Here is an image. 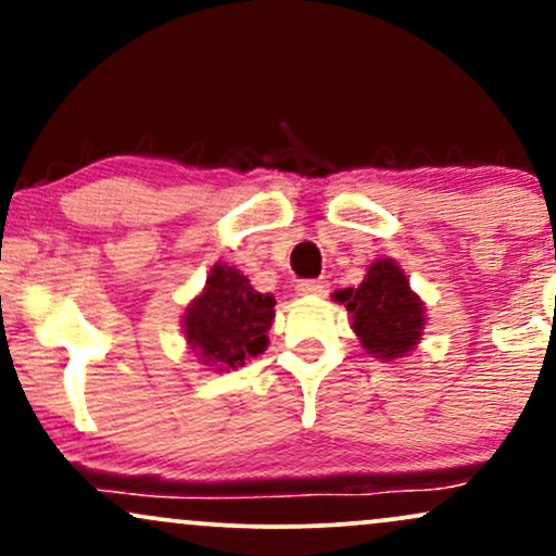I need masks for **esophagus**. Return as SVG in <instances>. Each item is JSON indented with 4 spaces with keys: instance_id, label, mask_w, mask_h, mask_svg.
Listing matches in <instances>:
<instances>
[{
    "instance_id": "obj_1",
    "label": "esophagus",
    "mask_w": 556,
    "mask_h": 556,
    "mask_svg": "<svg viewBox=\"0 0 556 556\" xmlns=\"http://www.w3.org/2000/svg\"><path fill=\"white\" fill-rule=\"evenodd\" d=\"M327 282L324 279H303V282L298 285V295H305V298H321L327 295Z\"/></svg>"
}]
</instances>
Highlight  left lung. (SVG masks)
Here are the masks:
<instances>
[{
  "label": "left lung",
  "instance_id": "1",
  "mask_svg": "<svg viewBox=\"0 0 556 556\" xmlns=\"http://www.w3.org/2000/svg\"><path fill=\"white\" fill-rule=\"evenodd\" d=\"M353 316V329L374 358H405L424 334V300L410 290L397 261L379 258L358 287L337 292Z\"/></svg>",
  "mask_w": 556,
  "mask_h": 556
}]
</instances>
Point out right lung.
Listing matches in <instances>:
<instances>
[{
    "label": "right lung",
    "mask_w": 556,
    "mask_h": 556,
    "mask_svg": "<svg viewBox=\"0 0 556 556\" xmlns=\"http://www.w3.org/2000/svg\"><path fill=\"white\" fill-rule=\"evenodd\" d=\"M271 321L274 298L253 290L235 266L216 264L201 295L185 308L182 331L203 366L229 371L264 353Z\"/></svg>",
    "instance_id": "add662e5"
}]
</instances>
